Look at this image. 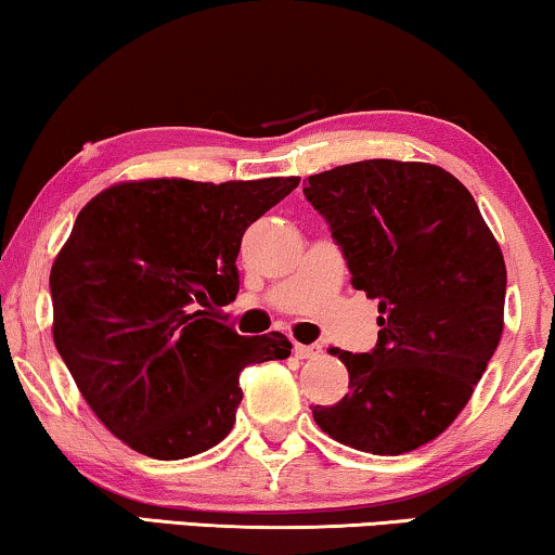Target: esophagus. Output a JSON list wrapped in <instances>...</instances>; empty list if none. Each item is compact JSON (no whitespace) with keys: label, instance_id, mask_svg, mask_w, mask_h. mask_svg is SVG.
I'll return each instance as SVG.
<instances>
[{"label":"esophagus","instance_id":"esophagus-1","mask_svg":"<svg viewBox=\"0 0 555 555\" xmlns=\"http://www.w3.org/2000/svg\"><path fill=\"white\" fill-rule=\"evenodd\" d=\"M294 354L296 359H317L322 354V347L319 345H294Z\"/></svg>","mask_w":555,"mask_h":555}]
</instances>
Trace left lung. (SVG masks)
I'll return each instance as SVG.
<instances>
[{"label":"left lung","mask_w":555,"mask_h":555,"mask_svg":"<svg viewBox=\"0 0 555 555\" xmlns=\"http://www.w3.org/2000/svg\"><path fill=\"white\" fill-rule=\"evenodd\" d=\"M352 286L379 301L372 352L339 354L349 395L311 408L349 448L402 455L470 400L503 334L505 261L470 191L430 163L359 160L309 176Z\"/></svg>","instance_id":"8db88e82"}]
</instances>
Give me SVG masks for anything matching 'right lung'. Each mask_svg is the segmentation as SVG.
<instances>
[{
	"mask_svg": "<svg viewBox=\"0 0 555 555\" xmlns=\"http://www.w3.org/2000/svg\"><path fill=\"white\" fill-rule=\"evenodd\" d=\"M296 185L158 178L113 185L80 210L50 274L54 347L128 448L206 452L236 423L241 370L292 354L279 332L241 337L221 307L238 294L244 231Z\"/></svg>",
	"mask_w": 555,
	"mask_h": 555,
	"instance_id": "right-lung-1",
	"label": "right lung"
}]
</instances>
